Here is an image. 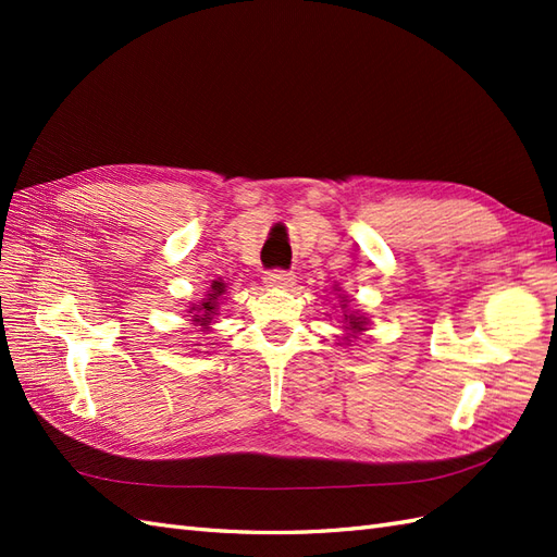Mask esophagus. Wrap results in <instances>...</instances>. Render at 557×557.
Returning a JSON list of instances; mask_svg holds the SVG:
<instances>
[{
    "mask_svg": "<svg viewBox=\"0 0 557 557\" xmlns=\"http://www.w3.org/2000/svg\"><path fill=\"white\" fill-rule=\"evenodd\" d=\"M263 282L268 287H292L294 285V275L287 270H268Z\"/></svg>",
    "mask_w": 557,
    "mask_h": 557,
    "instance_id": "34e87169",
    "label": "esophagus"
}]
</instances>
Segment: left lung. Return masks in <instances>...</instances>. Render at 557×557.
Returning a JSON list of instances; mask_svg holds the SVG:
<instances>
[{
  "instance_id": "left-lung-1",
  "label": "left lung",
  "mask_w": 557,
  "mask_h": 557,
  "mask_svg": "<svg viewBox=\"0 0 557 557\" xmlns=\"http://www.w3.org/2000/svg\"><path fill=\"white\" fill-rule=\"evenodd\" d=\"M345 323H349L347 330H351V333H361V330H366L363 327L366 325V318H361V315L349 313V315H345Z\"/></svg>"
}]
</instances>
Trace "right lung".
<instances>
[{
	"instance_id": "1",
	"label": "right lung",
	"mask_w": 557,
	"mask_h": 557,
	"mask_svg": "<svg viewBox=\"0 0 557 557\" xmlns=\"http://www.w3.org/2000/svg\"><path fill=\"white\" fill-rule=\"evenodd\" d=\"M224 292V282H212V287H210V294H208V299L203 301V304H196L194 306V323H198V325H210V321H212V315H218L215 311H218V297L220 294Z\"/></svg>"
}]
</instances>
